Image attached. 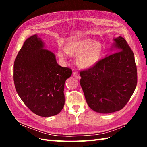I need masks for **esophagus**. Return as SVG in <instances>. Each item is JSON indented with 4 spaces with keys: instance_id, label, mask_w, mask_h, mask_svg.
Segmentation results:
<instances>
[{
    "instance_id": "1",
    "label": "esophagus",
    "mask_w": 147,
    "mask_h": 147,
    "mask_svg": "<svg viewBox=\"0 0 147 147\" xmlns=\"http://www.w3.org/2000/svg\"><path fill=\"white\" fill-rule=\"evenodd\" d=\"M73 76L77 79L80 78V74L78 73H76V72H75V71L73 72Z\"/></svg>"
}]
</instances>
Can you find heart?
<instances>
[{
	"label": "heart",
	"mask_w": 147,
	"mask_h": 147,
	"mask_svg": "<svg viewBox=\"0 0 147 147\" xmlns=\"http://www.w3.org/2000/svg\"><path fill=\"white\" fill-rule=\"evenodd\" d=\"M93 43L91 39L74 40L68 43L67 48L59 49L58 56L61 59H66L70 54L78 55L77 63L81 67L89 68L94 65L100 59L102 46Z\"/></svg>",
	"instance_id": "b5f03b06"
}]
</instances>
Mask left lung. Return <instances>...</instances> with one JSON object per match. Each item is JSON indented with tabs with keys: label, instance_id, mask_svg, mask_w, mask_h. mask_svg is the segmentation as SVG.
I'll return each mask as SVG.
<instances>
[{
	"label": "left lung",
	"instance_id": "1",
	"mask_svg": "<svg viewBox=\"0 0 147 147\" xmlns=\"http://www.w3.org/2000/svg\"><path fill=\"white\" fill-rule=\"evenodd\" d=\"M117 52L80 71V83L89 108L109 113L123 109L132 95L138 82L133 51L122 37L114 39Z\"/></svg>",
	"mask_w": 147,
	"mask_h": 147
}]
</instances>
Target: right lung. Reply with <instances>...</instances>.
<instances>
[{"instance_id": "right-lung-1", "label": "right lung", "mask_w": 147, "mask_h": 147, "mask_svg": "<svg viewBox=\"0 0 147 147\" xmlns=\"http://www.w3.org/2000/svg\"><path fill=\"white\" fill-rule=\"evenodd\" d=\"M43 46L37 35L26 39L15 59L13 80L19 97L32 112L51 117L63 108L65 82L73 72L59 65Z\"/></svg>"}]
</instances>
